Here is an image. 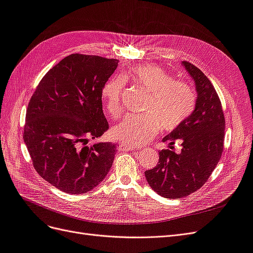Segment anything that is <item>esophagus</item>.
Here are the masks:
<instances>
[{"mask_svg": "<svg viewBox=\"0 0 253 253\" xmlns=\"http://www.w3.org/2000/svg\"><path fill=\"white\" fill-rule=\"evenodd\" d=\"M119 149L122 151H129V150H138L139 147H137V145H129L126 142H121L119 144Z\"/></svg>", "mask_w": 253, "mask_h": 253, "instance_id": "esophagus-1", "label": "esophagus"}]
</instances>
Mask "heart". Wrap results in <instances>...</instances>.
I'll list each match as a JSON object with an SVG mask.
<instances>
[{
    "label": "heart",
    "instance_id": "heart-1",
    "mask_svg": "<svg viewBox=\"0 0 253 253\" xmlns=\"http://www.w3.org/2000/svg\"><path fill=\"white\" fill-rule=\"evenodd\" d=\"M128 81L147 91L140 115H127L112 128L115 138L129 145H140L155 136L159 126L166 131L179 126L195 109L196 94L188 83L174 80L163 68L152 64L129 67L105 81L101 99L112 118L121 114V95Z\"/></svg>",
    "mask_w": 253,
    "mask_h": 253
}]
</instances>
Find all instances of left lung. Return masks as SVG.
Wrapping results in <instances>:
<instances>
[{
  "label": "left lung",
  "instance_id": "left-lung-1",
  "mask_svg": "<svg viewBox=\"0 0 253 253\" xmlns=\"http://www.w3.org/2000/svg\"><path fill=\"white\" fill-rule=\"evenodd\" d=\"M195 82L197 99L192 114L163 138L170 149L159 152L158 165L144 172L150 187L166 198H181L195 192L208 180L224 150L225 117L215 88L207 76L182 61ZM182 140V152L171 149Z\"/></svg>",
  "mask_w": 253,
  "mask_h": 253
}]
</instances>
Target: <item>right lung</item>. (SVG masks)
<instances>
[{"mask_svg": "<svg viewBox=\"0 0 253 253\" xmlns=\"http://www.w3.org/2000/svg\"><path fill=\"white\" fill-rule=\"evenodd\" d=\"M118 62L73 53L45 74L30 98L23 138L36 171L65 193L94 189L113 165L116 143H87L109 129L101 88Z\"/></svg>", "mask_w": 253, "mask_h": 253, "instance_id": "add662e5", "label": "right lung"}]
</instances>
